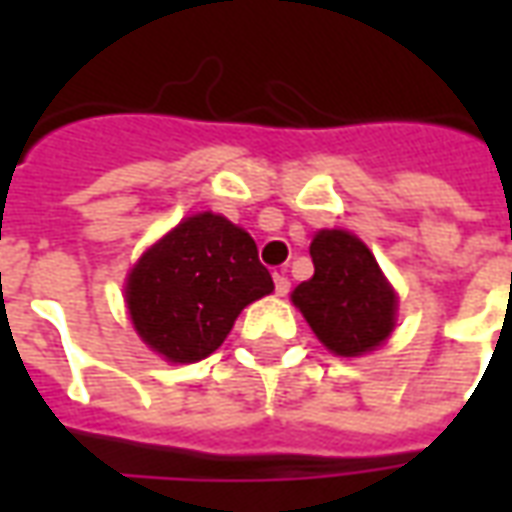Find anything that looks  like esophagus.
Segmentation results:
<instances>
[{
  "mask_svg": "<svg viewBox=\"0 0 512 512\" xmlns=\"http://www.w3.org/2000/svg\"><path fill=\"white\" fill-rule=\"evenodd\" d=\"M274 288H277L279 296H288L290 293V279L285 274H274Z\"/></svg>",
  "mask_w": 512,
  "mask_h": 512,
  "instance_id": "obj_1",
  "label": "esophagus"
}]
</instances>
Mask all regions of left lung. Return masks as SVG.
Wrapping results in <instances>:
<instances>
[{"label":"left lung","mask_w":512,"mask_h":512,"mask_svg":"<svg viewBox=\"0 0 512 512\" xmlns=\"http://www.w3.org/2000/svg\"><path fill=\"white\" fill-rule=\"evenodd\" d=\"M315 274L293 290V304L332 354L359 356L395 329V290L356 235L321 230L310 246Z\"/></svg>","instance_id":"obj_1"}]
</instances>
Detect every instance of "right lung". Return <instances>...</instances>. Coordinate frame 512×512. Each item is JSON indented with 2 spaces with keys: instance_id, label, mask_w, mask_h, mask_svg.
<instances>
[{
  "instance_id": "add662e5",
  "label": "right lung",
  "mask_w": 512,
  "mask_h": 512,
  "mask_svg": "<svg viewBox=\"0 0 512 512\" xmlns=\"http://www.w3.org/2000/svg\"><path fill=\"white\" fill-rule=\"evenodd\" d=\"M271 290L252 235L224 216L197 213L142 255L126 301L153 351L169 362H200L224 343L238 312Z\"/></svg>"
}]
</instances>
